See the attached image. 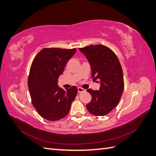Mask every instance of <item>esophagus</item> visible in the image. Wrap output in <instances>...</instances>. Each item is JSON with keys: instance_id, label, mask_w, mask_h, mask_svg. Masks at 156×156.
I'll return each mask as SVG.
<instances>
[{"instance_id": "esophagus-1", "label": "esophagus", "mask_w": 156, "mask_h": 156, "mask_svg": "<svg viewBox=\"0 0 156 156\" xmlns=\"http://www.w3.org/2000/svg\"><path fill=\"white\" fill-rule=\"evenodd\" d=\"M77 89H78V92H79V93L84 92L86 91L85 89H84V88H81V87H78Z\"/></svg>"}]
</instances>
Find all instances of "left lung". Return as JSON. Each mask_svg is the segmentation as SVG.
I'll return each mask as SVG.
<instances>
[{
  "label": "left lung",
  "instance_id": "8db88e82",
  "mask_svg": "<svg viewBox=\"0 0 156 156\" xmlns=\"http://www.w3.org/2000/svg\"><path fill=\"white\" fill-rule=\"evenodd\" d=\"M79 49L90 65L93 81H100L99 90H87L92 96L87 110L96 116L106 115L116 107L124 90L123 72L119 60L111 49L101 44Z\"/></svg>",
  "mask_w": 156,
  "mask_h": 156
}]
</instances>
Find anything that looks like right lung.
Masks as SVG:
<instances>
[{
    "label": "right lung",
    "instance_id": "obj_1",
    "mask_svg": "<svg viewBox=\"0 0 156 156\" xmlns=\"http://www.w3.org/2000/svg\"><path fill=\"white\" fill-rule=\"evenodd\" d=\"M75 52V48H44L32 63L28 79L32 103L46 120L56 121L64 118L76 97L78 90L75 86L65 90L58 86L59 76Z\"/></svg>",
    "mask_w": 156,
    "mask_h": 156
}]
</instances>
